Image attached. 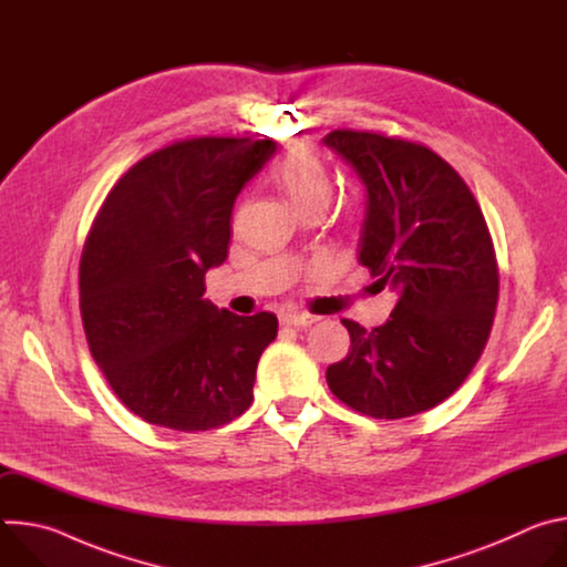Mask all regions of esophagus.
<instances>
[{"label": "esophagus", "mask_w": 567, "mask_h": 567, "mask_svg": "<svg viewBox=\"0 0 567 567\" xmlns=\"http://www.w3.org/2000/svg\"><path fill=\"white\" fill-rule=\"evenodd\" d=\"M316 320H318V316H313V313H300V311H282L280 313L282 326H291V328H307Z\"/></svg>", "instance_id": "1"}]
</instances>
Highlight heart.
Wrapping results in <instances>:
<instances>
[{"label":"heart","instance_id":"obj_1","mask_svg":"<svg viewBox=\"0 0 567 567\" xmlns=\"http://www.w3.org/2000/svg\"><path fill=\"white\" fill-rule=\"evenodd\" d=\"M271 177L300 213L326 208L332 197L334 184L326 161L305 145L285 152L271 166Z\"/></svg>","mask_w":567,"mask_h":567}]
</instances>
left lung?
Returning a JSON list of instances; mask_svg holds the SVG:
<instances>
[{
  "instance_id": "left-lung-1",
  "label": "left lung",
  "mask_w": 567,
  "mask_h": 567,
  "mask_svg": "<svg viewBox=\"0 0 567 567\" xmlns=\"http://www.w3.org/2000/svg\"><path fill=\"white\" fill-rule=\"evenodd\" d=\"M365 186L359 262L396 305L374 330L343 318L350 352L326 372L357 413L401 420L451 396L487 346L498 265L484 215L446 161L422 143L334 130L322 138Z\"/></svg>"
}]
</instances>
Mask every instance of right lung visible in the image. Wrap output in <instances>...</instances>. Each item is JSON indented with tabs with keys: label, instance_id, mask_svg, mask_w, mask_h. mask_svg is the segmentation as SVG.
Instances as JSON below:
<instances>
[{
	"label": "right lung",
	"instance_id": "obj_1",
	"mask_svg": "<svg viewBox=\"0 0 567 567\" xmlns=\"http://www.w3.org/2000/svg\"><path fill=\"white\" fill-rule=\"evenodd\" d=\"M274 152L269 138L177 141L134 164L94 219L80 258L83 328L107 383L147 424L210 431L251 406L278 318L217 309L204 276L226 260L233 204Z\"/></svg>",
	"mask_w": 567,
	"mask_h": 567
}]
</instances>
